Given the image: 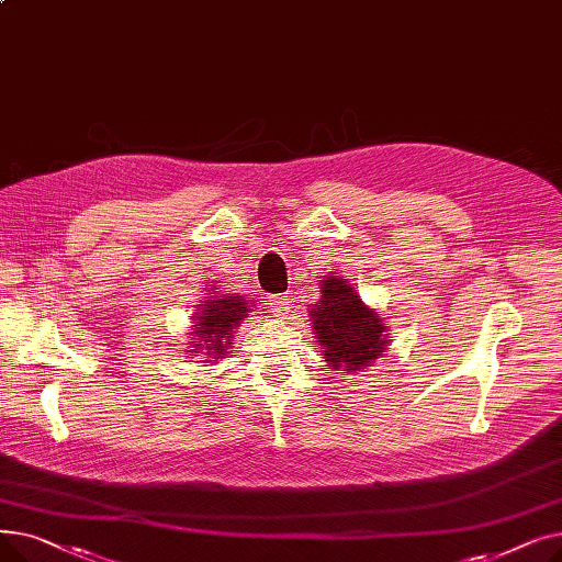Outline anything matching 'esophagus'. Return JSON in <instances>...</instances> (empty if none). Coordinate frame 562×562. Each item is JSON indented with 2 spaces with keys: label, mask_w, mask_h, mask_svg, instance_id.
<instances>
[{
  "label": "esophagus",
  "mask_w": 562,
  "mask_h": 562,
  "mask_svg": "<svg viewBox=\"0 0 562 562\" xmlns=\"http://www.w3.org/2000/svg\"><path fill=\"white\" fill-rule=\"evenodd\" d=\"M269 305H271V312L276 314V316H280V318H284L286 314H289V305H291V301H289V296H282V293H280V296H271L269 299Z\"/></svg>",
  "instance_id": "esophagus-1"
}]
</instances>
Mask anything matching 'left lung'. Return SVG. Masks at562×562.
<instances>
[{"instance_id":"1","label":"left lung","mask_w":562,"mask_h":562,"mask_svg":"<svg viewBox=\"0 0 562 562\" xmlns=\"http://www.w3.org/2000/svg\"><path fill=\"white\" fill-rule=\"evenodd\" d=\"M314 335L328 367L360 371L371 367L387 346V326L375 310L367 307L358 291L344 278L321 280V301L310 310Z\"/></svg>"}]
</instances>
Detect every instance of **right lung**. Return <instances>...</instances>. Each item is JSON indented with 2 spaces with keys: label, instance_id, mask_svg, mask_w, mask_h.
<instances>
[{
  "label": "right lung",
  "instance_id": "obj_1",
  "mask_svg": "<svg viewBox=\"0 0 562 562\" xmlns=\"http://www.w3.org/2000/svg\"><path fill=\"white\" fill-rule=\"evenodd\" d=\"M250 303L244 296H232V293H221L200 305V312H195V328L189 352H202V358H212L206 362L221 360L229 344L234 330H239V323L248 316Z\"/></svg>",
  "mask_w": 562,
  "mask_h": 562
}]
</instances>
